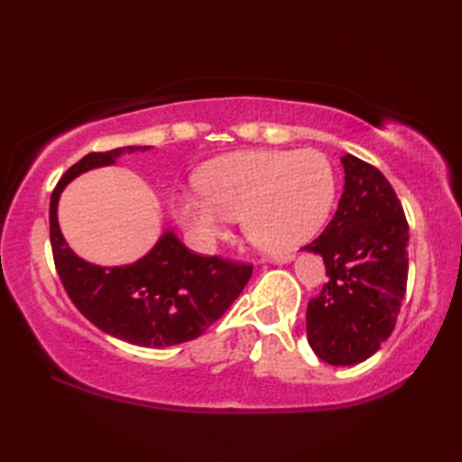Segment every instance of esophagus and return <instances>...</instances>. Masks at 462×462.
<instances>
[{
    "label": "esophagus",
    "mask_w": 462,
    "mask_h": 462,
    "mask_svg": "<svg viewBox=\"0 0 462 462\" xmlns=\"http://www.w3.org/2000/svg\"><path fill=\"white\" fill-rule=\"evenodd\" d=\"M271 261H273V263H281V264H283V263H291V261H293V254H279V256H273Z\"/></svg>",
    "instance_id": "34e87169"
}]
</instances>
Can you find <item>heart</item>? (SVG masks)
I'll list each match as a JSON object with an SVG mask.
<instances>
[{
    "mask_svg": "<svg viewBox=\"0 0 462 462\" xmlns=\"http://www.w3.org/2000/svg\"><path fill=\"white\" fill-rule=\"evenodd\" d=\"M198 183L199 191L177 195L173 212L203 250L240 216L250 240L285 253L322 230L336 198L330 161L314 148L226 154L201 169Z\"/></svg>",
    "mask_w": 462,
    "mask_h": 462,
    "instance_id": "heart-1",
    "label": "heart"
}]
</instances>
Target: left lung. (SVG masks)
Instances as JSON below:
<instances>
[{
    "mask_svg": "<svg viewBox=\"0 0 462 462\" xmlns=\"http://www.w3.org/2000/svg\"><path fill=\"white\" fill-rule=\"evenodd\" d=\"M344 193L326 230L303 250L319 254L328 283L308 303L314 353L334 366L363 363L393 332L408 285L410 228L379 169L342 156Z\"/></svg>",
    "mask_w": 462,
    "mask_h": 462,
    "instance_id": "8db88e82",
    "label": "left lung"
}]
</instances>
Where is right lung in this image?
<instances>
[{
	"mask_svg": "<svg viewBox=\"0 0 462 462\" xmlns=\"http://www.w3.org/2000/svg\"><path fill=\"white\" fill-rule=\"evenodd\" d=\"M151 146H122L89 152L60 177L51 195L54 264L75 308L99 330L146 348L193 340L224 316L253 275V264L191 253L167 230L143 259L122 267H99L77 256L59 228V198L85 171L114 165L122 154Z\"/></svg>",
	"mask_w": 462,
	"mask_h": 462,
	"instance_id": "1",
	"label": "right lung"
}]
</instances>
